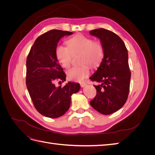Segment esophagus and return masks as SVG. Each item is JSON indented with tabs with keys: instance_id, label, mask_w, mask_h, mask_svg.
I'll use <instances>...</instances> for the list:
<instances>
[{
	"instance_id": "obj_1",
	"label": "esophagus",
	"mask_w": 155,
	"mask_h": 155,
	"mask_svg": "<svg viewBox=\"0 0 155 155\" xmlns=\"http://www.w3.org/2000/svg\"><path fill=\"white\" fill-rule=\"evenodd\" d=\"M86 85H87V83H86L85 81H83V82H81V83H80V85H81V87H85Z\"/></svg>"
}]
</instances>
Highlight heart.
I'll use <instances>...</instances> for the list:
<instances>
[{"instance_id":"obj_1","label":"heart","mask_w":155,"mask_h":155,"mask_svg":"<svg viewBox=\"0 0 155 155\" xmlns=\"http://www.w3.org/2000/svg\"><path fill=\"white\" fill-rule=\"evenodd\" d=\"M68 47L59 45L55 50V55L59 63L64 68H68L73 55L79 54V61L84 63L80 66L74 67L68 72V78L75 81H81L85 79L90 72V67H97L104 58V48L97 41H93L81 34L75 35L66 42Z\"/></svg>"}]
</instances>
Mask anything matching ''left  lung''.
Returning <instances> with one entry per match:
<instances>
[{
    "mask_svg": "<svg viewBox=\"0 0 155 155\" xmlns=\"http://www.w3.org/2000/svg\"><path fill=\"white\" fill-rule=\"evenodd\" d=\"M90 34L97 37L104 48L100 67L89 78L101 83L94 85L97 93L90 104L100 113L109 115L120 109L127 100L130 80L127 50L120 37L111 31L98 28L90 31Z\"/></svg>",
    "mask_w": 155,
    "mask_h": 155,
    "instance_id": "1",
    "label": "left lung"
}]
</instances>
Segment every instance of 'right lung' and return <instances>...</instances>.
Wrapping results in <instances>:
<instances>
[{
    "mask_svg": "<svg viewBox=\"0 0 155 155\" xmlns=\"http://www.w3.org/2000/svg\"><path fill=\"white\" fill-rule=\"evenodd\" d=\"M72 32L52 30L35 41L26 60V86L35 109L51 118L63 116L70 108L71 96L80 89L79 83L68 82L55 87V79L66 80V74L55 55L59 40Z\"/></svg>",
    "mask_w": 155,
    "mask_h": 155,
    "instance_id": "right-lung-1",
    "label": "right lung"
}]
</instances>
